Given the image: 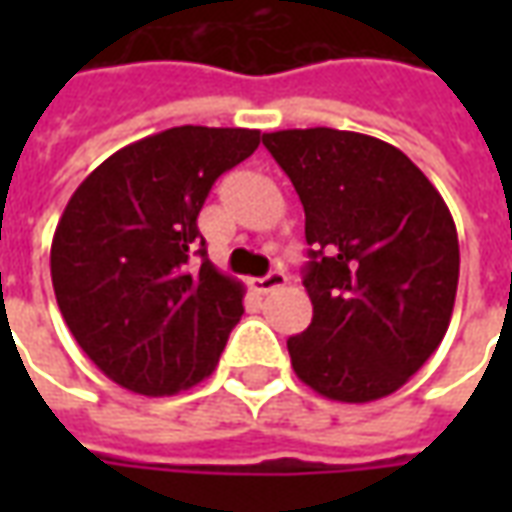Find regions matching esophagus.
<instances>
[{
  "label": "esophagus",
  "instance_id": "1",
  "mask_svg": "<svg viewBox=\"0 0 512 512\" xmlns=\"http://www.w3.org/2000/svg\"><path fill=\"white\" fill-rule=\"evenodd\" d=\"M285 282H288V277H285L282 271H271L266 277L252 279V290H257V293H271V290L282 288Z\"/></svg>",
  "mask_w": 512,
  "mask_h": 512
}]
</instances>
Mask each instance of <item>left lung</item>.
<instances>
[{
    "instance_id": "1",
    "label": "left lung",
    "mask_w": 512,
    "mask_h": 512,
    "mask_svg": "<svg viewBox=\"0 0 512 512\" xmlns=\"http://www.w3.org/2000/svg\"><path fill=\"white\" fill-rule=\"evenodd\" d=\"M263 145L299 194L312 246V323L288 340L290 365L329 400L392 395L450 326L461 252L447 202L376 136L288 128Z\"/></svg>"
}]
</instances>
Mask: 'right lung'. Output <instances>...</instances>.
<instances>
[{"label": "right lung", "instance_id": "1", "mask_svg": "<svg viewBox=\"0 0 512 512\" xmlns=\"http://www.w3.org/2000/svg\"><path fill=\"white\" fill-rule=\"evenodd\" d=\"M257 145L252 128H167L117 150L73 191L51 241L54 296L115 384L178 395L216 370L244 285L205 257L197 216L216 178Z\"/></svg>", "mask_w": 512, "mask_h": 512}]
</instances>
